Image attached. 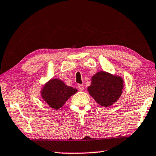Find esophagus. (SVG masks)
Here are the masks:
<instances>
[{
    "instance_id": "esophagus-1",
    "label": "esophagus",
    "mask_w": 156,
    "mask_h": 156,
    "mask_svg": "<svg viewBox=\"0 0 156 156\" xmlns=\"http://www.w3.org/2000/svg\"><path fill=\"white\" fill-rule=\"evenodd\" d=\"M78 89L80 90H84V85H83V84H78Z\"/></svg>"
}]
</instances>
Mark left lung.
I'll return each instance as SVG.
<instances>
[{"label":"left lung","instance_id":"1","mask_svg":"<svg viewBox=\"0 0 156 156\" xmlns=\"http://www.w3.org/2000/svg\"><path fill=\"white\" fill-rule=\"evenodd\" d=\"M123 80L105 71H99L92 77L89 94L99 105L108 107L118 101L122 93Z\"/></svg>","mask_w":156,"mask_h":156}]
</instances>
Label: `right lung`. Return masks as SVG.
I'll use <instances>...</instances> for the list:
<instances>
[{"mask_svg": "<svg viewBox=\"0 0 156 156\" xmlns=\"http://www.w3.org/2000/svg\"><path fill=\"white\" fill-rule=\"evenodd\" d=\"M77 91L76 88L67 86L63 81L55 78L51 79L43 86L41 97L49 106L57 110Z\"/></svg>", "mask_w": 156, "mask_h": 156, "instance_id": "1", "label": "right lung"}]
</instances>
